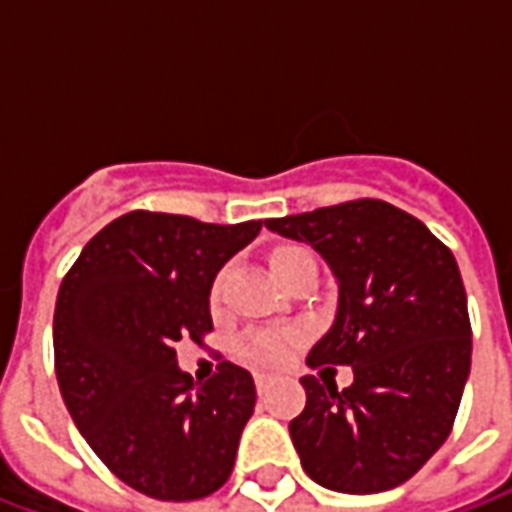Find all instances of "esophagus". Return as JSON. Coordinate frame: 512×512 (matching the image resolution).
Wrapping results in <instances>:
<instances>
[{"instance_id": "obj_1", "label": "esophagus", "mask_w": 512, "mask_h": 512, "mask_svg": "<svg viewBox=\"0 0 512 512\" xmlns=\"http://www.w3.org/2000/svg\"><path fill=\"white\" fill-rule=\"evenodd\" d=\"M268 384H271V376H268V373H255V386H257V392H266Z\"/></svg>"}]
</instances>
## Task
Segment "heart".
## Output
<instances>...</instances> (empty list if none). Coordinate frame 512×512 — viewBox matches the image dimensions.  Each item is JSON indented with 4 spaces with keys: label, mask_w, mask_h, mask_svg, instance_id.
Masks as SVG:
<instances>
[{
    "label": "heart",
    "mask_w": 512,
    "mask_h": 512,
    "mask_svg": "<svg viewBox=\"0 0 512 512\" xmlns=\"http://www.w3.org/2000/svg\"><path fill=\"white\" fill-rule=\"evenodd\" d=\"M301 255H310L307 249H299V246H285V249H279L277 255L271 257V268H274V274L279 277V271L288 266L290 260H296ZM222 285H224V271L222 274H216L211 285V293H208V299L216 307L219 304V296H222ZM299 343V334L296 332H274V329H260V332H249L238 343V354L244 356L246 362H252L257 367H274L282 365L285 359L290 356V348Z\"/></svg>",
    "instance_id": "1"
}]
</instances>
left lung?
I'll return each mask as SVG.
<instances>
[{"mask_svg":"<svg viewBox=\"0 0 512 512\" xmlns=\"http://www.w3.org/2000/svg\"><path fill=\"white\" fill-rule=\"evenodd\" d=\"M266 227L321 252L340 285L334 326L307 365L355 367L343 393L322 373L301 378L307 406L290 439L304 472L340 494L406 483L450 436L472 365L455 257L411 213L367 197Z\"/></svg>","mask_w":512,"mask_h":512,"instance_id":"obj_1","label":"left lung"}]
</instances>
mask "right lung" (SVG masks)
Returning <instances> with one entry per match:
<instances>
[{
  "label": "right lung",
  "mask_w": 512,
  "mask_h": 512,
  "mask_svg": "<svg viewBox=\"0 0 512 512\" xmlns=\"http://www.w3.org/2000/svg\"><path fill=\"white\" fill-rule=\"evenodd\" d=\"M263 222L131 211L90 238L54 307V370L76 428L109 472L161 502H194L233 472L255 381L219 362L205 384L175 343L211 332L219 268Z\"/></svg>",
  "instance_id": "right-lung-1"
}]
</instances>
